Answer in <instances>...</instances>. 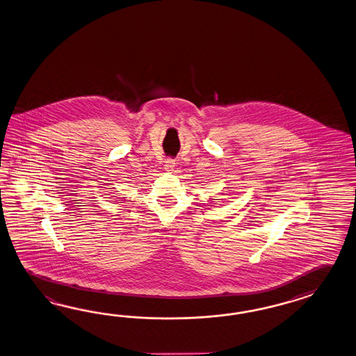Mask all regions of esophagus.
I'll return each instance as SVG.
<instances>
[{
  "mask_svg": "<svg viewBox=\"0 0 356 356\" xmlns=\"http://www.w3.org/2000/svg\"><path fill=\"white\" fill-rule=\"evenodd\" d=\"M174 168H175V161L172 160V159H168L165 161V170L166 172H174Z\"/></svg>",
  "mask_w": 356,
  "mask_h": 356,
  "instance_id": "esophagus-1",
  "label": "esophagus"
}]
</instances>
